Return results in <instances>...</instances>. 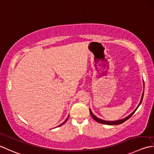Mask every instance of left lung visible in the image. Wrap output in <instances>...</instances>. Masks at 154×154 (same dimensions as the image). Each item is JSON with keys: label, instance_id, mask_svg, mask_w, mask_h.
Listing matches in <instances>:
<instances>
[{"label": "left lung", "instance_id": "8db88e82", "mask_svg": "<svg viewBox=\"0 0 154 154\" xmlns=\"http://www.w3.org/2000/svg\"><path fill=\"white\" fill-rule=\"evenodd\" d=\"M143 93H144V91H143V92L142 96H141V101H140V103H139V105H138V106L137 107L136 109H135L133 111V112H132V113L130 114V115H129L128 117H126L125 118H124V119H120V120H117V121H111V122H110V121H105V120L101 119H99V118H98V117H96V116L94 115V114H93V113H92V111H91V109H89L90 114H91V117H92L93 118V119H95V121H96V122H97L98 123H102V124H106V125H119V124H122V123H123L124 122H125L126 120H128V119L130 118V117H131L132 116H133V114L135 112V111L137 110V108L139 107V106L140 105V104L141 103V101H142V100H143Z\"/></svg>", "mask_w": 154, "mask_h": 154}]
</instances>
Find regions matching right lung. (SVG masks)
I'll list each match as a JSON object with an SVG mask.
<instances>
[{"label":"right lung","mask_w":154,"mask_h":154,"mask_svg":"<svg viewBox=\"0 0 154 154\" xmlns=\"http://www.w3.org/2000/svg\"><path fill=\"white\" fill-rule=\"evenodd\" d=\"M68 117H67V119H66V120H65V121L64 122H63V123H61V125H59V126H58V127H59V126H61V125H63V124H64V123H65L66 122H67V119H68Z\"/></svg>","instance_id":"right-lung-1"}]
</instances>
